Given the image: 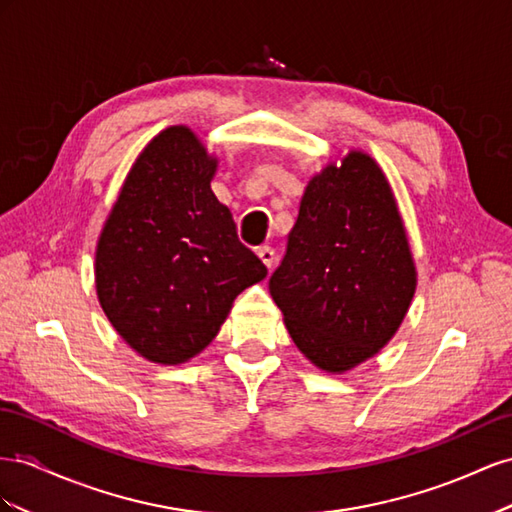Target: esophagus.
<instances>
[{
  "mask_svg": "<svg viewBox=\"0 0 512 512\" xmlns=\"http://www.w3.org/2000/svg\"><path fill=\"white\" fill-rule=\"evenodd\" d=\"M257 255H259L261 261H264V266H266L268 270H272L274 259H276L274 248H272V246H259V248H257Z\"/></svg>",
  "mask_w": 512,
  "mask_h": 512,
  "instance_id": "34e87169",
  "label": "esophagus"
}]
</instances>
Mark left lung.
Wrapping results in <instances>:
<instances>
[{
  "mask_svg": "<svg viewBox=\"0 0 512 512\" xmlns=\"http://www.w3.org/2000/svg\"><path fill=\"white\" fill-rule=\"evenodd\" d=\"M270 294L300 352L343 373L375 356L410 309L416 270L390 184L349 152L309 182Z\"/></svg>",
  "mask_w": 512,
  "mask_h": 512,
  "instance_id": "1",
  "label": "left lung"
}]
</instances>
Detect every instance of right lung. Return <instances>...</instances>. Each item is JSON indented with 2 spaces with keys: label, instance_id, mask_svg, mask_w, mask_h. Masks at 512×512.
<instances>
[{
  "label": "right lung",
  "instance_id": "add662e5",
  "mask_svg": "<svg viewBox=\"0 0 512 512\" xmlns=\"http://www.w3.org/2000/svg\"><path fill=\"white\" fill-rule=\"evenodd\" d=\"M216 158L186 126L154 137L130 169L96 248V291L143 358L180 364L210 345L233 300L266 279L214 197Z\"/></svg>",
  "mask_w": 512,
  "mask_h": 512
}]
</instances>
